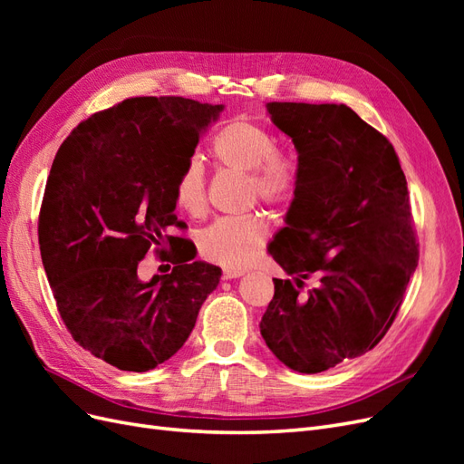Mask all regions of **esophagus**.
Instances as JSON below:
<instances>
[{
  "mask_svg": "<svg viewBox=\"0 0 464 464\" xmlns=\"http://www.w3.org/2000/svg\"><path fill=\"white\" fill-rule=\"evenodd\" d=\"M242 275H246V271H242V269H234V266H224V269H222V278H224V280L240 278Z\"/></svg>",
  "mask_w": 464,
  "mask_h": 464,
  "instance_id": "1",
  "label": "esophagus"
}]
</instances>
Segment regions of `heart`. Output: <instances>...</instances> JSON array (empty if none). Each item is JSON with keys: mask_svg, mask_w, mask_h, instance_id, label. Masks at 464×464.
<instances>
[{"mask_svg": "<svg viewBox=\"0 0 464 464\" xmlns=\"http://www.w3.org/2000/svg\"><path fill=\"white\" fill-rule=\"evenodd\" d=\"M275 137L263 125L236 120L217 133L210 154L218 166L247 174L249 191L266 203H286L296 189V166L275 152ZM174 199L189 217L207 208L205 179L199 162H188L174 184ZM269 224L261 213L220 217L199 232V251L208 261L224 266H246L263 247Z\"/></svg>", "mask_w": 464, "mask_h": 464, "instance_id": "b5f03b06", "label": "heart"}]
</instances>
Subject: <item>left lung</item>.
<instances>
[{"mask_svg": "<svg viewBox=\"0 0 464 464\" xmlns=\"http://www.w3.org/2000/svg\"><path fill=\"white\" fill-rule=\"evenodd\" d=\"M298 152L296 189L269 254L273 278L259 323L271 353L319 373L366 354L397 317L418 265L409 189L392 145L346 104L269 102ZM305 277L318 286L301 294Z\"/></svg>", "mask_w": 464, "mask_h": 464, "instance_id": "obj_1", "label": "left lung"}]
</instances>
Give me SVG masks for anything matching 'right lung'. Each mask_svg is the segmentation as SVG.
Listing matches in <instances>:
<instances>
[{"mask_svg":"<svg viewBox=\"0 0 464 464\" xmlns=\"http://www.w3.org/2000/svg\"><path fill=\"white\" fill-rule=\"evenodd\" d=\"M222 104L139 96L98 111L55 154L38 218L42 265L73 339L123 372H149L191 334L217 265L195 261L174 184ZM170 243L175 269L145 284L136 265L150 245Z\"/></svg>","mask_w":464,"mask_h":464,"instance_id":"add662e5","label":"right lung"}]
</instances>
